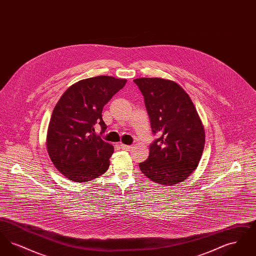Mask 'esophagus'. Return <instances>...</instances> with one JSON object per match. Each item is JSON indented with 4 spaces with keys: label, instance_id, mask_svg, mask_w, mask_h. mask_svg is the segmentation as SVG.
Segmentation results:
<instances>
[{
    "label": "esophagus",
    "instance_id": "34e87169",
    "mask_svg": "<svg viewBox=\"0 0 256 256\" xmlns=\"http://www.w3.org/2000/svg\"><path fill=\"white\" fill-rule=\"evenodd\" d=\"M120 146H121L124 150H130L132 148V146H130V145H124V144H121Z\"/></svg>",
    "mask_w": 256,
    "mask_h": 256
}]
</instances>
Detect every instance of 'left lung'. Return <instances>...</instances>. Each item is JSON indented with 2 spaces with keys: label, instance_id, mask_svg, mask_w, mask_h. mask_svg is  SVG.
Masks as SVG:
<instances>
[{
  "label": "left lung",
  "instance_id": "left-lung-1",
  "mask_svg": "<svg viewBox=\"0 0 256 256\" xmlns=\"http://www.w3.org/2000/svg\"><path fill=\"white\" fill-rule=\"evenodd\" d=\"M139 87L148 114L152 134L150 156L140 170L154 182L170 186L182 182L198 165L206 134L188 94L170 80L140 78Z\"/></svg>",
  "mask_w": 256,
  "mask_h": 256
}]
</instances>
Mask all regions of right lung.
<instances>
[{"mask_svg":"<svg viewBox=\"0 0 256 256\" xmlns=\"http://www.w3.org/2000/svg\"><path fill=\"white\" fill-rule=\"evenodd\" d=\"M126 80L98 76L70 86L54 106L47 134V150L56 168L67 178L86 182L104 174L114 148L95 132L106 126L102 111Z\"/></svg>","mask_w":256,"mask_h":256,"instance_id":"right-lung-1","label":"right lung"}]
</instances>
